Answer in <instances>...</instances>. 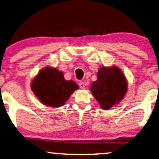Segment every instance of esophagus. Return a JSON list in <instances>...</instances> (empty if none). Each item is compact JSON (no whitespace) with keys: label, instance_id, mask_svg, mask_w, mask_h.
<instances>
[{"label":"esophagus","instance_id":"obj_1","mask_svg":"<svg viewBox=\"0 0 159 159\" xmlns=\"http://www.w3.org/2000/svg\"><path fill=\"white\" fill-rule=\"evenodd\" d=\"M79 87H80L81 89H85V84H84V82L80 81V82L79 83Z\"/></svg>","mask_w":159,"mask_h":159}]
</instances>
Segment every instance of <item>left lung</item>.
<instances>
[{"mask_svg": "<svg viewBox=\"0 0 159 159\" xmlns=\"http://www.w3.org/2000/svg\"><path fill=\"white\" fill-rule=\"evenodd\" d=\"M127 80L125 74L116 66H101L98 69L97 80L90 90L100 107L105 110L116 106L127 93Z\"/></svg>", "mask_w": 159, "mask_h": 159, "instance_id": "8db88e82", "label": "left lung"}]
</instances>
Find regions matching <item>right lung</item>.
Here are the masks:
<instances>
[{"mask_svg": "<svg viewBox=\"0 0 159 159\" xmlns=\"http://www.w3.org/2000/svg\"><path fill=\"white\" fill-rule=\"evenodd\" d=\"M79 87L74 80H66L63 72L47 66L39 71L31 82V89L42 104L51 107L65 105Z\"/></svg>", "mask_w": 159, "mask_h": 159, "instance_id": "right-lung-1", "label": "right lung"}]
</instances>
